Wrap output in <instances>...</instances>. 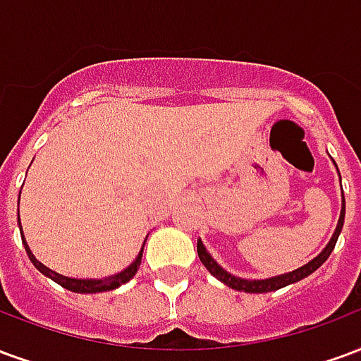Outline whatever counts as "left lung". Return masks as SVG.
Masks as SVG:
<instances>
[{"label":"left lung","instance_id":"left-lung-1","mask_svg":"<svg viewBox=\"0 0 361 361\" xmlns=\"http://www.w3.org/2000/svg\"><path fill=\"white\" fill-rule=\"evenodd\" d=\"M344 211H346V207L342 203V212H341V219H338V224H336V230H334L333 238H331V242L326 243V247L321 253H319L317 257L310 261L307 265L300 267V269H295L292 272H286V274H280V276H272V279L267 280H245V279H238L234 274H230L226 272L222 267H219V263L214 261V259L207 253L204 250L203 242L199 240L197 242V253H199V259H201V263L207 267V271L211 272L212 276H216L219 280H222L224 284L228 286H232L234 290H242V292H250V294H263V292H272V290H280V288L288 286V284H294L298 280L305 279V276H310L311 272H315L319 267L325 263L329 255L333 253L334 245H336V240H338V235H341L342 224H344Z\"/></svg>","mask_w":361,"mask_h":361}]
</instances>
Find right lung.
<instances>
[{
    "label": "right lung",
    "instance_id": "obj_1",
    "mask_svg": "<svg viewBox=\"0 0 361 361\" xmlns=\"http://www.w3.org/2000/svg\"><path fill=\"white\" fill-rule=\"evenodd\" d=\"M19 226H20V219H19ZM23 243H25V250H27L28 259L32 261V265L38 269V271L46 274V276H50L54 282H58L59 286L67 288V290H71V292H77V294H96V292H108V290H114V288L121 286V284H126L129 280L133 279L135 272L139 271V265H141V257H142V251L137 255L131 265L127 267L126 271L119 272L116 276H110V279H104V280H79V279H67V276H61L58 272L50 271L48 267H44L40 261H36V257L32 255V251L28 250L27 242H25V235H23ZM145 247V245H142Z\"/></svg>",
    "mask_w": 361,
    "mask_h": 361
}]
</instances>
